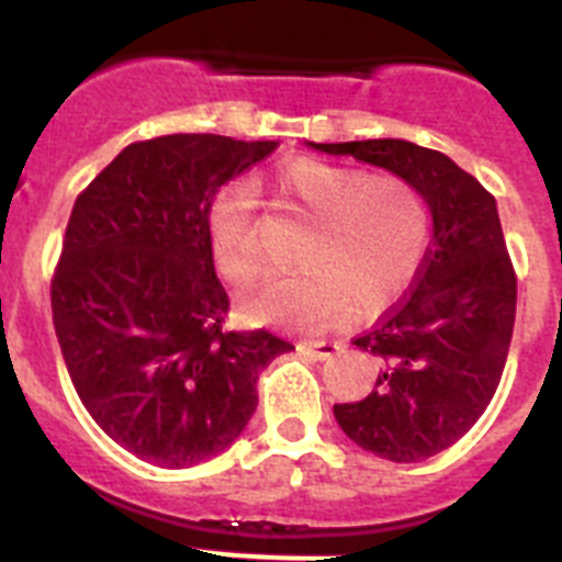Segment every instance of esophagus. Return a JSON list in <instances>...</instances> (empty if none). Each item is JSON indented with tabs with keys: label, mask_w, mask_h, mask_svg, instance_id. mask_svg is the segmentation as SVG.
Segmentation results:
<instances>
[{
	"label": "esophagus",
	"mask_w": 562,
	"mask_h": 562,
	"mask_svg": "<svg viewBox=\"0 0 562 562\" xmlns=\"http://www.w3.org/2000/svg\"><path fill=\"white\" fill-rule=\"evenodd\" d=\"M297 349L310 351L315 360H326V357L335 355L340 349V342H331V340H297Z\"/></svg>",
	"instance_id": "esophagus-1"
}]
</instances>
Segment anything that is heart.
<instances>
[{"label":"heart","mask_w":562,"mask_h":562,"mask_svg":"<svg viewBox=\"0 0 562 562\" xmlns=\"http://www.w3.org/2000/svg\"><path fill=\"white\" fill-rule=\"evenodd\" d=\"M276 188L312 233L297 256L304 272L265 278L241 297L250 321L337 326L357 306L380 312L411 290L430 247L428 205L416 186L391 173L295 160L276 173ZM252 207V188L238 182L207 213L213 265L233 286H247L265 267Z\"/></svg>","instance_id":"heart-1"}]
</instances>
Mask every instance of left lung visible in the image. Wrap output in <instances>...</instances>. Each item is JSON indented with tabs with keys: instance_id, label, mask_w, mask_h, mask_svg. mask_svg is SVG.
<instances>
[{
	"instance_id": "1",
	"label": "left lung",
	"mask_w": 562,
	"mask_h": 562,
	"mask_svg": "<svg viewBox=\"0 0 562 562\" xmlns=\"http://www.w3.org/2000/svg\"><path fill=\"white\" fill-rule=\"evenodd\" d=\"M310 148L346 154L408 180L434 220L414 292L355 340L382 362L374 389L366 400L335 405L337 425L362 450L400 464L425 461L473 428L504 374L518 284L498 205L448 154L411 140Z\"/></svg>"
}]
</instances>
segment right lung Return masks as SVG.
Wrapping results in <instances>:
<instances>
[{
	"label": "right lung",
	"instance_id": "add662e5",
	"mask_svg": "<svg viewBox=\"0 0 562 562\" xmlns=\"http://www.w3.org/2000/svg\"><path fill=\"white\" fill-rule=\"evenodd\" d=\"M276 140L166 134L123 148L76 200L53 278V324L78 396L128 453L180 470L247 428L256 380L292 342L225 331L207 213Z\"/></svg>",
	"mask_w": 562,
	"mask_h": 562
}]
</instances>
